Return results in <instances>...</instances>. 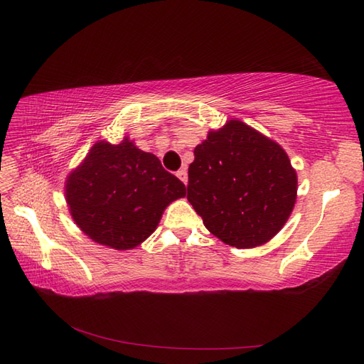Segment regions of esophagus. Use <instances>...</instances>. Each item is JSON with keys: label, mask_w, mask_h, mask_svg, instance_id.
Instances as JSON below:
<instances>
[{"label": "esophagus", "mask_w": 364, "mask_h": 364, "mask_svg": "<svg viewBox=\"0 0 364 364\" xmlns=\"http://www.w3.org/2000/svg\"><path fill=\"white\" fill-rule=\"evenodd\" d=\"M176 176L180 178V180H181L184 184H188V172H186V168H180V170H178Z\"/></svg>", "instance_id": "esophagus-1"}]
</instances>
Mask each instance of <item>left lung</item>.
<instances>
[{
    "mask_svg": "<svg viewBox=\"0 0 364 364\" xmlns=\"http://www.w3.org/2000/svg\"><path fill=\"white\" fill-rule=\"evenodd\" d=\"M188 200L214 236L236 249L272 239L296 203L297 175L280 145L230 120L196 146Z\"/></svg>",
    "mask_w": 364,
    "mask_h": 364,
    "instance_id": "obj_1",
    "label": "left lung"
}]
</instances>
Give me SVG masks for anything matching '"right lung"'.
Wrapping results in <instances>:
<instances>
[{
    "instance_id": "add662e5",
    "label": "right lung",
    "mask_w": 364,
    "mask_h": 364,
    "mask_svg": "<svg viewBox=\"0 0 364 364\" xmlns=\"http://www.w3.org/2000/svg\"><path fill=\"white\" fill-rule=\"evenodd\" d=\"M73 220L95 242L117 250L134 249L158 227L162 211L186 196V186L125 139L98 142L65 186Z\"/></svg>"
}]
</instances>
